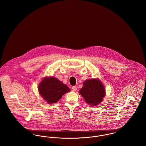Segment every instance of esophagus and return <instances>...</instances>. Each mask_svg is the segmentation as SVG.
Masks as SVG:
<instances>
[{
    "label": "esophagus",
    "mask_w": 146,
    "mask_h": 146,
    "mask_svg": "<svg viewBox=\"0 0 146 146\" xmlns=\"http://www.w3.org/2000/svg\"><path fill=\"white\" fill-rule=\"evenodd\" d=\"M72 90L73 91H76V86H73L72 88Z\"/></svg>",
    "instance_id": "34e87169"
}]
</instances>
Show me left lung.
<instances>
[{"label": "left lung", "mask_w": 146, "mask_h": 146, "mask_svg": "<svg viewBox=\"0 0 146 146\" xmlns=\"http://www.w3.org/2000/svg\"><path fill=\"white\" fill-rule=\"evenodd\" d=\"M105 89L102 82L98 79H87L83 83L79 93L86 104L95 106L100 104L105 96Z\"/></svg>", "instance_id": "left-lung-1"}]
</instances>
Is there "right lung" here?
<instances>
[{"label": "right lung", "mask_w": 146, "mask_h": 146, "mask_svg": "<svg viewBox=\"0 0 146 146\" xmlns=\"http://www.w3.org/2000/svg\"><path fill=\"white\" fill-rule=\"evenodd\" d=\"M40 95L49 104L56 103L70 92L69 88L55 77H45L38 85Z\"/></svg>", "instance_id": "add662e5"}]
</instances>
